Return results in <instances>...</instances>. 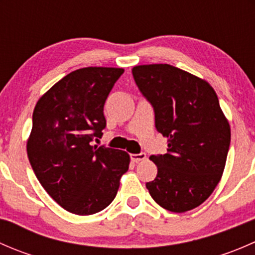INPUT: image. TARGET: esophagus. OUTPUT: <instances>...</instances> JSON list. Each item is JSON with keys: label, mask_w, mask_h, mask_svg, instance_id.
Instances as JSON below:
<instances>
[{"label": "esophagus", "mask_w": 255, "mask_h": 255, "mask_svg": "<svg viewBox=\"0 0 255 255\" xmlns=\"http://www.w3.org/2000/svg\"><path fill=\"white\" fill-rule=\"evenodd\" d=\"M145 158H146V154L145 153L130 154V160L135 161V163H138V161H140V160H144V159H145Z\"/></svg>", "instance_id": "34e87169"}]
</instances>
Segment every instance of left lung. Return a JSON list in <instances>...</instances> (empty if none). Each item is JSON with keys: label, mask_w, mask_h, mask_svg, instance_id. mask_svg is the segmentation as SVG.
Returning a JSON list of instances; mask_svg holds the SVG:
<instances>
[{"label": "left lung", "mask_w": 255, "mask_h": 255, "mask_svg": "<svg viewBox=\"0 0 255 255\" xmlns=\"http://www.w3.org/2000/svg\"><path fill=\"white\" fill-rule=\"evenodd\" d=\"M132 74L153 107L156 130L168 138V151L150 156L158 174L145 184L149 194L171 212L200 206L220 182L231 144L215 90L169 64L134 66Z\"/></svg>", "instance_id": "1"}]
</instances>
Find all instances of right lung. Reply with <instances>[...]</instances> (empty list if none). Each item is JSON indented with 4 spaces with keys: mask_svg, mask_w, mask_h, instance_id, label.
I'll list each match as a JSON object with an SVG mask.
<instances>
[{
    "mask_svg": "<svg viewBox=\"0 0 255 255\" xmlns=\"http://www.w3.org/2000/svg\"><path fill=\"white\" fill-rule=\"evenodd\" d=\"M123 71L79 69L35 105L28 159L51 199L75 215H94L109 206L129 166L126 151L91 145L106 127L105 102Z\"/></svg>",
    "mask_w": 255,
    "mask_h": 255,
    "instance_id": "obj_1",
    "label": "right lung"
}]
</instances>
